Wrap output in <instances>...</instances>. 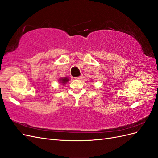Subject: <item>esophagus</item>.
<instances>
[{"label": "esophagus", "mask_w": 158, "mask_h": 158, "mask_svg": "<svg viewBox=\"0 0 158 158\" xmlns=\"http://www.w3.org/2000/svg\"><path fill=\"white\" fill-rule=\"evenodd\" d=\"M76 80H82L83 79V76H82V75H81V76H78V77H76Z\"/></svg>", "instance_id": "obj_1"}]
</instances>
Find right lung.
I'll list each match as a JSON object with an SVG mask.
<instances>
[{
	"label": "right lung",
	"mask_w": 158,
	"mask_h": 158,
	"mask_svg": "<svg viewBox=\"0 0 158 158\" xmlns=\"http://www.w3.org/2000/svg\"><path fill=\"white\" fill-rule=\"evenodd\" d=\"M69 80H70V79L69 77H64V78H60L59 79V83L64 85L68 82H69Z\"/></svg>",
	"instance_id": "add662e5"
}]
</instances>
